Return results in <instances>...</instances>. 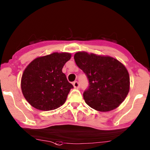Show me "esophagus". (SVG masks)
Masks as SVG:
<instances>
[{
    "mask_svg": "<svg viewBox=\"0 0 150 150\" xmlns=\"http://www.w3.org/2000/svg\"><path fill=\"white\" fill-rule=\"evenodd\" d=\"M72 84H73V86L75 88H80V84H79V83H78V81L73 82V83H72Z\"/></svg>",
    "mask_w": 150,
    "mask_h": 150,
    "instance_id": "34e87169",
    "label": "esophagus"
}]
</instances>
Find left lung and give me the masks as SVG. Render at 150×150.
<instances>
[{
  "instance_id": "1",
  "label": "left lung",
  "mask_w": 150,
  "mask_h": 150,
  "mask_svg": "<svg viewBox=\"0 0 150 150\" xmlns=\"http://www.w3.org/2000/svg\"><path fill=\"white\" fill-rule=\"evenodd\" d=\"M74 59L89 81L83 98L90 107L106 112L116 108L125 100L129 91L130 79L122 63L111 57L86 52L75 53Z\"/></svg>"
}]
</instances>
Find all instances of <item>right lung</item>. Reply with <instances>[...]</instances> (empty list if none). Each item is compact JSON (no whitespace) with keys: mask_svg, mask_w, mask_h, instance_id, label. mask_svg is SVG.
Instances as JSON below:
<instances>
[{"mask_svg":"<svg viewBox=\"0 0 150 150\" xmlns=\"http://www.w3.org/2000/svg\"><path fill=\"white\" fill-rule=\"evenodd\" d=\"M71 54L54 52L36 58L26 67L21 81L22 93L31 105L51 111L62 105L71 88L62 67Z\"/></svg>","mask_w":150,"mask_h":150,"instance_id":"1","label":"right lung"}]
</instances>
